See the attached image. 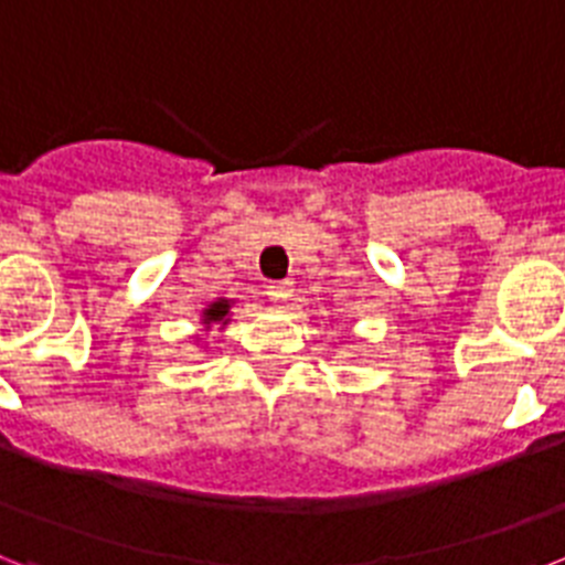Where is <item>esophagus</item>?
Instances as JSON below:
<instances>
[{
  "label": "esophagus",
  "instance_id": "34e87169",
  "mask_svg": "<svg viewBox=\"0 0 565 565\" xmlns=\"http://www.w3.org/2000/svg\"><path fill=\"white\" fill-rule=\"evenodd\" d=\"M267 296H269V301H275V305H284V301L292 296V284L290 281H269Z\"/></svg>",
  "mask_w": 565,
  "mask_h": 565
}]
</instances>
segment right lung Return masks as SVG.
Returning a JSON list of instances; mask_svg holds the SVG:
<instances>
[{
  "label": "right lung",
  "mask_w": 565,
  "mask_h": 565,
  "mask_svg": "<svg viewBox=\"0 0 565 565\" xmlns=\"http://www.w3.org/2000/svg\"><path fill=\"white\" fill-rule=\"evenodd\" d=\"M230 307L232 301H226V298H217V301H212L206 310H203V324H206V330H210L212 324H230Z\"/></svg>",
  "instance_id": "1"
}]
</instances>
